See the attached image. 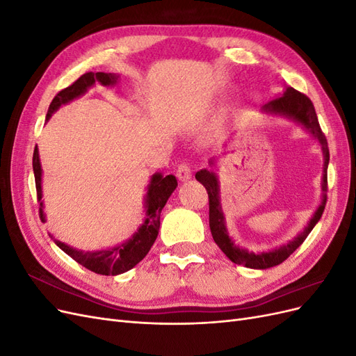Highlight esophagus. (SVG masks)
<instances>
[{
    "instance_id": "34e87169",
    "label": "esophagus",
    "mask_w": 356,
    "mask_h": 356,
    "mask_svg": "<svg viewBox=\"0 0 356 356\" xmlns=\"http://www.w3.org/2000/svg\"><path fill=\"white\" fill-rule=\"evenodd\" d=\"M177 177L181 181H187L191 177V168L188 166V163H181L177 169Z\"/></svg>"
}]
</instances>
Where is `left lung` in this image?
Listing matches in <instances>:
<instances>
[{
  "label": "left lung",
  "instance_id": "left-lung-1",
  "mask_svg": "<svg viewBox=\"0 0 356 356\" xmlns=\"http://www.w3.org/2000/svg\"><path fill=\"white\" fill-rule=\"evenodd\" d=\"M266 113H275V114H282L289 118H293L297 123L303 124L306 131H309L314 135L322 145V152H324V178H322V191H324V197H322L321 207L315 212L314 218L310 220L309 225L305 229V232L298 234L294 241L279 248V250H273L270 252H261V254H254L248 252L246 250H242L238 245L229 238L227 230H225L224 225V217L221 212V204H220V196H218V181L215 177L213 172H209L207 169H202L196 174V179L202 182L203 187L208 191L209 197V227L212 238L220 246V250L227 255L230 260L236 264H241L250 268H268L281 264L285 261L286 258L293 254L297 248L305 242V239L309 236V233L314 230L316 222L321 220L322 212L325 209L327 203V191H328V178H327V169H328V161H330V149L327 138L322 132V129L318 122V115L315 111V106L312 101L307 98L305 93H300L293 88H288L282 96L272 99L267 102V105L263 106Z\"/></svg>",
  "mask_w": 356,
  "mask_h": 356
}]
</instances>
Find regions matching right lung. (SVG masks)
<instances>
[{"label": "right lung", "instance_id": "obj_1", "mask_svg": "<svg viewBox=\"0 0 356 356\" xmlns=\"http://www.w3.org/2000/svg\"><path fill=\"white\" fill-rule=\"evenodd\" d=\"M96 81H99L104 86H110L117 81L114 74H105V72H86L79 80H75L68 88L62 89L55 98H53L47 118L55 113L60 105L72 101L77 96L83 95L90 86ZM32 168H34V177H35V188H37V199L40 202V218L44 221V213H42V202H41V165L38 159V148L34 149V157H32ZM178 186L177 178L174 175H160L156 174L152 178V182L148 186L147 193V218L144 224L139 227V230L129 239L126 243L120 246H115L113 250L106 251H96V252H83L77 251L74 248L65 245L63 242L53 238L55 243L60 248L63 252H67L72 260L81 264L83 267L89 268L90 272L105 276H115L131 270L143 258L152 250V246L159 234L160 229V212L166 204L169 196L172 195Z\"/></svg>", "mask_w": 356, "mask_h": 356}]
</instances>
